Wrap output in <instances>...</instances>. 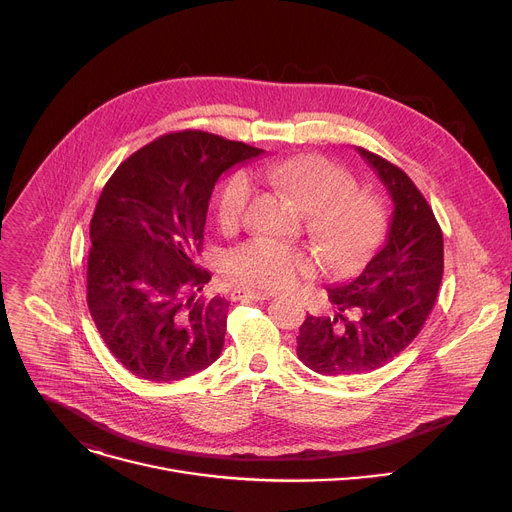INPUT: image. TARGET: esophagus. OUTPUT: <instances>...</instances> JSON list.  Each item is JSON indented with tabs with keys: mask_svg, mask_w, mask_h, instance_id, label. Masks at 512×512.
Listing matches in <instances>:
<instances>
[{
	"mask_svg": "<svg viewBox=\"0 0 512 512\" xmlns=\"http://www.w3.org/2000/svg\"><path fill=\"white\" fill-rule=\"evenodd\" d=\"M273 298V294H269V291H259V289H237L233 291V300H255V302H261V300H269Z\"/></svg>",
	"mask_w": 512,
	"mask_h": 512,
	"instance_id": "esophagus-1",
	"label": "esophagus"
}]
</instances>
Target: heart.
I'll use <instances>...</instances> for the list:
<instances>
[{"label":"heart","instance_id":"obj_1","mask_svg":"<svg viewBox=\"0 0 512 512\" xmlns=\"http://www.w3.org/2000/svg\"><path fill=\"white\" fill-rule=\"evenodd\" d=\"M265 180L294 196L310 216V235L336 267H352L371 257L383 243L389 214L383 200L354 190V178L320 156H294L269 164ZM255 196L249 172H235L218 196V216L229 229L239 227ZM229 271L241 283L287 289L318 271L316 259L300 247L271 237H255L229 257Z\"/></svg>","mask_w":512,"mask_h":512}]
</instances>
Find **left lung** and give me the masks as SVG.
Returning a JSON list of instances; mask_svg holds the SVG:
<instances>
[{"instance_id":"1","label":"left lung","mask_w":512,"mask_h":512,"mask_svg":"<svg viewBox=\"0 0 512 512\" xmlns=\"http://www.w3.org/2000/svg\"><path fill=\"white\" fill-rule=\"evenodd\" d=\"M395 204L385 245L362 273L328 287L334 318L308 316L300 326L298 356L328 377L373 373L421 332L444 273V235L413 180L385 158L358 148ZM354 309L359 316H343Z\"/></svg>"}]
</instances>
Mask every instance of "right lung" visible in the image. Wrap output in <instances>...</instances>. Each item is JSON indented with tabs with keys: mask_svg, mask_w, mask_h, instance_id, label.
I'll return each mask as SVG.
<instances>
[{
	"mask_svg": "<svg viewBox=\"0 0 512 512\" xmlns=\"http://www.w3.org/2000/svg\"><path fill=\"white\" fill-rule=\"evenodd\" d=\"M263 150L208 131L166 133L107 180L91 221L87 304L113 356L139 379L192 377L221 356L229 302L202 300L212 188Z\"/></svg>",
	"mask_w": 512,
	"mask_h": 512,
	"instance_id": "add662e5",
	"label": "right lung"
}]
</instances>
